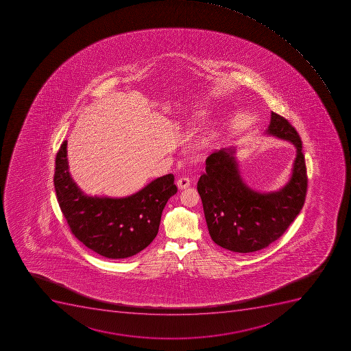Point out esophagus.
Here are the masks:
<instances>
[{
    "instance_id": "34e87169",
    "label": "esophagus",
    "mask_w": 351,
    "mask_h": 351,
    "mask_svg": "<svg viewBox=\"0 0 351 351\" xmlns=\"http://www.w3.org/2000/svg\"><path fill=\"white\" fill-rule=\"evenodd\" d=\"M177 186L179 189H186V188L190 186L189 178L183 177L178 179Z\"/></svg>"
}]
</instances>
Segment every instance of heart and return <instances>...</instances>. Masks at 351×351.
<instances>
[{
  "instance_id": "obj_1",
  "label": "heart",
  "mask_w": 351,
  "mask_h": 351,
  "mask_svg": "<svg viewBox=\"0 0 351 351\" xmlns=\"http://www.w3.org/2000/svg\"><path fill=\"white\" fill-rule=\"evenodd\" d=\"M204 117V114L197 113L195 115H192L191 119H190V123L197 122V121H200V119ZM215 133L214 132L207 131L202 133L200 136L197 138L195 143V147L197 149H204L206 147H209L210 145L211 142L214 141L215 138ZM158 154H156V158Z\"/></svg>"
}]
</instances>
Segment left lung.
Wrapping results in <instances>:
<instances>
[{"label":"left lung","mask_w":351,"mask_h":351,"mask_svg":"<svg viewBox=\"0 0 351 351\" xmlns=\"http://www.w3.org/2000/svg\"><path fill=\"white\" fill-rule=\"evenodd\" d=\"M265 135L296 149L291 177L276 191H257L241 177L237 147H223L206 160L199 195L211 239L235 253L263 250L283 235L304 204L308 177L302 141L287 119L271 112Z\"/></svg>","instance_id":"8db88e82"}]
</instances>
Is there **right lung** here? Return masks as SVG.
Masks as SVG:
<instances>
[{"label":"right lung","mask_w":351,"mask_h":351,"mask_svg":"<svg viewBox=\"0 0 351 351\" xmlns=\"http://www.w3.org/2000/svg\"><path fill=\"white\" fill-rule=\"evenodd\" d=\"M53 183L75 237L95 253L112 259L134 256L152 243L159 232L163 208L178 191L170 173L126 197L87 195L69 172L67 141L56 156Z\"/></svg>","instance_id":"obj_1"}]
</instances>
